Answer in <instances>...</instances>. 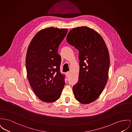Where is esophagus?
<instances>
[{"label": "esophagus", "mask_w": 132, "mask_h": 132, "mask_svg": "<svg viewBox=\"0 0 132 132\" xmlns=\"http://www.w3.org/2000/svg\"><path fill=\"white\" fill-rule=\"evenodd\" d=\"M66 75H67V76H69L70 75V71H68V72H66Z\"/></svg>", "instance_id": "34e87169"}]
</instances>
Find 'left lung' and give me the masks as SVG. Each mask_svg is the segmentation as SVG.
Masks as SVG:
<instances>
[{"mask_svg":"<svg viewBox=\"0 0 132 132\" xmlns=\"http://www.w3.org/2000/svg\"><path fill=\"white\" fill-rule=\"evenodd\" d=\"M66 40L79 50L80 71L78 82L73 86L75 99L86 104L96 100L106 85L110 58L101 35L86 26L73 28Z\"/></svg>","mask_w":132,"mask_h":132,"instance_id":"left-lung-1","label":"left lung"}]
</instances>
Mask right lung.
<instances>
[{"label": "right lung", "mask_w": 132, "mask_h": 132, "mask_svg": "<svg viewBox=\"0 0 132 132\" xmlns=\"http://www.w3.org/2000/svg\"><path fill=\"white\" fill-rule=\"evenodd\" d=\"M68 30L53 27L38 32L28 46L26 68L27 78L40 100H57L65 86V75L60 72L61 58L58 48Z\"/></svg>", "instance_id": "obj_1"}]
</instances>
